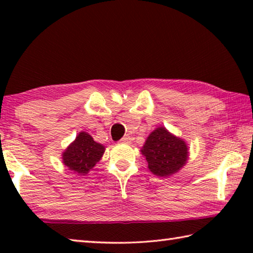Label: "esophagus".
<instances>
[{
	"mask_svg": "<svg viewBox=\"0 0 253 253\" xmlns=\"http://www.w3.org/2000/svg\"><path fill=\"white\" fill-rule=\"evenodd\" d=\"M130 140H131V138L127 135V136H124L123 137V138L121 139V143H123V144H129Z\"/></svg>",
	"mask_w": 253,
	"mask_h": 253,
	"instance_id": "1",
	"label": "esophagus"
}]
</instances>
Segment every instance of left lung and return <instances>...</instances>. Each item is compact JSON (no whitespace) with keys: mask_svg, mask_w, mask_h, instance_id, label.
Here are the masks:
<instances>
[{"mask_svg":"<svg viewBox=\"0 0 253 253\" xmlns=\"http://www.w3.org/2000/svg\"><path fill=\"white\" fill-rule=\"evenodd\" d=\"M140 152L146 157L149 170L160 177L177 173L188 158L186 143L163 126L149 134Z\"/></svg>","mask_w":253,"mask_h":253,"instance_id":"left-lung-1","label":"left lung"}]
</instances>
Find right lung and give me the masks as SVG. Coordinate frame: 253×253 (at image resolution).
Segmentation results:
<instances>
[{
    "label": "right lung",
    "instance_id": "add662e5",
    "mask_svg": "<svg viewBox=\"0 0 253 253\" xmlns=\"http://www.w3.org/2000/svg\"><path fill=\"white\" fill-rule=\"evenodd\" d=\"M105 146L93 140L85 131L79 132L62 154V161L68 169L78 175H87L104 155Z\"/></svg>",
    "mask_w": 253,
    "mask_h": 253
}]
</instances>
